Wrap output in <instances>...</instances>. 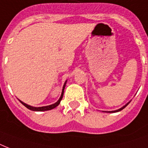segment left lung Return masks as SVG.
Wrapping results in <instances>:
<instances>
[{
    "label": "left lung",
    "instance_id": "1",
    "mask_svg": "<svg viewBox=\"0 0 148 148\" xmlns=\"http://www.w3.org/2000/svg\"><path fill=\"white\" fill-rule=\"evenodd\" d=\"M130 102H128L126 104L125 106H123V107H121V109H119V110H114V111H109V113H116V112H119V111H121V110H123V109H124L126 107V106H127L128 104L130 103Z\"/></svg>",
    "mask_w": 148,
    "mask_h": 148
}]
</instances>
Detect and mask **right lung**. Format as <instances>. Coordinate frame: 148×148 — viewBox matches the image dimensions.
Here are the masks:
<instances>
[{"mask_svg":"<svg viewBox=\"0 0 148 148\" xmlns=\"http://www.w3.org/2000/svg\"><path fill=\"white\" fill-rule=\"evenodd\" d=\"M66 82H65V84L63 86V88H62V94H61V97L59 98L58 101L55 103L54 104H51V105H49V106H41V107H34V106H29V105H27V104L25 103H23L22 101L20 102L21 103L25 106V107H27V109H29L31 110H33V111H46V110H52V109L56 108V106H58L59 103H60V102H61L62 99V97H63V93H64V90H65V86H66Z\"/></svg>","mask_w":148,"mask_h":148,"instance_id":"1","label":"right lung"}]
</instances>
